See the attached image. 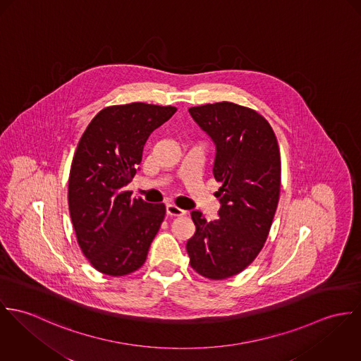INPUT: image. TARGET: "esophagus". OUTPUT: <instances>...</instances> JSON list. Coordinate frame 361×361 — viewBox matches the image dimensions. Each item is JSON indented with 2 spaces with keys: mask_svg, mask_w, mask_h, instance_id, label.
Returning <instances> with one entry per match:
<instances>
[{
  "mask_svg": "<svg viewBox=\"0 0 361 361\" xmlns=\"http://www.w3.org/2000/svg\"><path fill=\"white\" fill-rule=\"evenodd\" d=\"M166 212H167L169 216H174V217H180V216H184V214H185V210L180 209L178 206H176V204H173V203H169V204L166 206Z\"/></svg>",
  "mask_w": 361,
  "mask_h": 361,
  "instance_id": "34e87169",
  "label": "esophagus"
}]
</instances>
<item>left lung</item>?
I'll return each instance as SVG.
<instances>
[{
  "instance_id": "8db88e82",
  "label": "left lung",
  "mask_w": 361,
  "mask_h": 361,
  "mask_svg": "<svg viewBox=\"0 0 361 361\" xmlns=\"http://www.w3.org/2000/svg\"><path fill=\"white\" fill-rule=\"evenodd\" d=\"M188 112L216 145L213 176L221 183L219 219L191 213L190 264L204 279L226 280L243 271L269 237L280 200V148L270 123L250 108L224 101Z\"/></svg>"
}]
</instances>
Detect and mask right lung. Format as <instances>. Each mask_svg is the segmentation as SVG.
I'll return each mask as SVG.
<instances>
[{
	"label": "right lung",
	"instance_id": "add662e5",
	"mask_svg": "<svg viewBox=\"0 0 361 361\" xmlns=\"http://www.w3.org/2000/svg\"><path fill=\"white\" fill-rule=\"evenodd\" d=\"M176 111L144 102L108 106L81 135L69 174V212L81 252L102 274L127 276L147 260L166 206L131 198L126 187L148 137Z\"/></svg>",
	"mask_w": 361,
	"mask_h": 361
}]
</instances>
